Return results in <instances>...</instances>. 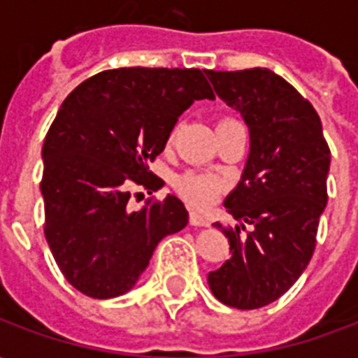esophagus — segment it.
Returning <instances> with one entry per match:
<instances>
[{
	"mask_svg": "<svg viewBox=\"0 0 358 358\" xmlns=\"http://www.w3.org/2000/svg\"><path fill=\"white\" fill-rule=\"evenodd\" d=\"M189 224L192 226H209V218L201 215L199 210H189Z\"/></svg>",
	"mask_w": 358,
	"mask_h": 358,
	"instance_id": "1",
	"label": "esophagus"
}]
</instances>
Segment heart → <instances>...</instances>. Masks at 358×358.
Here are the masks:
<instances>
[{
    "label": "heart",
    "mask_w": 358,
    "mask_h": 358,
    "mask_svg": "<svg viewBox=\"0 0 358 358\" xmlns=\"http://www.w3.org/2000/svg\"><path fill=\"white\" fill-rule=\"evenodd\" d=\"M171 140H174V132L171 134ZM176 189L178 194L197 207H207L215 201L218 192L222 189V180L213 174H199V172H186L176 178Z\"/></svg>",
    "instance_id": "obj_1"
}]
</instances>
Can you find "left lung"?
<instances>
[{
    "instance_id": "obj_1",
    "label": "left lung",
    "mask_w": 358,
    "mask_h": 358,
    "mask_svg": "<svg viewBox=\"0 0 358 358\" xmlns=\"http://www.w3.org/2000/svg\"><path fill=\"white\" fill-rule=\"evenodd\" d=\"M207 76L218 97L240 110L251 136L241 182L224 201L241 226L215 224L232 257L210 272L209 285L220 303L251 310L282 297L315 253L330 148L315 107L282 76L259 66Z\"/></svg>"
}]
</instances>
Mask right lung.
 I'll return each instance as SVG.
<instances>
[{"instance_id":"add662e5","label":"right lung","mask_w":358,"mask_h":358,"mask_svg":"<svg viewBox=\"0 0 358 358\" xmlns=\"http://www.w3.org/2000/svg\"><path fill=\"white\" fill-rule=\"evenodd\" d=\"M215 94L199 69H110L74 88L43 140V234L66 282L94 299L132 287L157 243L187 224L174 195L130 207L134 186L157 192L149 163L178 117Z\"/></svg>"}]
</instances>
